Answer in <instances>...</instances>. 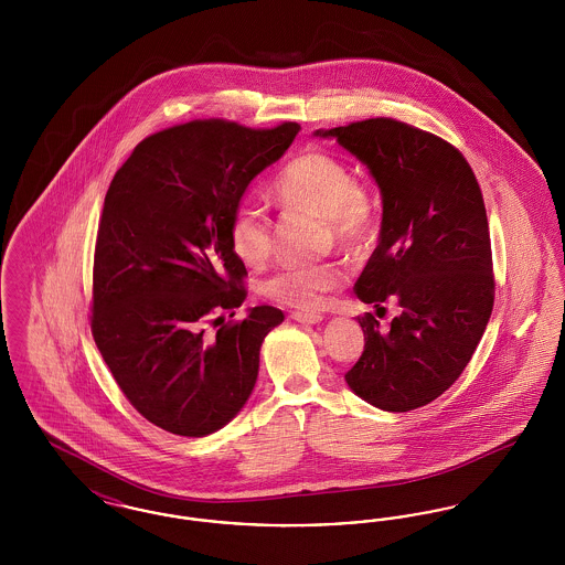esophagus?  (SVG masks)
Masks as SVG:
<instances>
[{"mask_svg": "<svg viewBox=\"0 0 565 565\" xmlns=\"http://www.w3.org/2000/svg\"><path fill=\"white\" fill-rule=\"evenodd\" d=\"M292 320L305 323V326H313V323L322 322L323 318L320 313H302V311H295V313H292Z\"/></svg>", "mask_w": 565, "mask_h": 565, "instance_id": "34e87169", "label": "esophagus"}]
</instances>
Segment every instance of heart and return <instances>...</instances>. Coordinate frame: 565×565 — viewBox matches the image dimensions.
I'll return each instance as SVG.
<instances>
[{
  "mask_svg": "<svg viewBox=\"0 0 565 565\" xmlns=\"http://www.w3.org/2000/svg\"><path fill=\"white\" fill-rule=\"evenodd\" d=\"M275 201L286 210L323 215L328 239L355 252L373 233L375 214L364 186L348 162L323 150H307L284 167L273 182ZM228 242L245 265H260L273 249V222L260 203L242 201L231 215ZM348 275L337 263L288 265L263 279L260 292L300 311L320 309L326 296L339 290Z\"/></svg>",
  "mask_w": 565,
  "mask_h": 565,
  "instance_id": "obj_1",
  "label": "heart"
}]
</instances>
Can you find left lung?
<instances>
[{
    "mask_svg": "<svg viewBox=\"0 0 565 565\" xmlns=\"http://www.w3.org/2000/svg\"><path fill=\"white\" fill-rule=\"evenodd\" d=\"M318 135L364 162L383 196L379 245L353 290L383 311L387 300L401 307L387 330L373 313L358 318L364 351L345 381L376 408H419L463 373L493 309L483 192L456 146L403 120L379 116Z\"/></svg>",
    "mask_w": 565,
    "mask_h": 565,
    "instance_id": "1",
    "label": "left lung"
}]
</instances>
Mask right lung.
I'll list each match as a JSON object with an SVG mask.
<instances>
[{
    "label": "right lung",
    "mask_w": 565,
    "mask_h": 565,
    "mask_svg": "<svg viewBox=\"0 0 565 565\" xmlns=\"http://www.w3.org/2000/svg\"><path fill=\"white\" fill-rule=\"evenodd\" d=\"M298 122L252 129L190 120L135 146L116 171L99 220L90 330L118 387L150 424L180 436L226 426L249 398L260 345L284 313L235 316L247 270L228 224L247 184L277 161Z\"/></svg>",
    "instance_id": "add662e5"
}]
</instances>
